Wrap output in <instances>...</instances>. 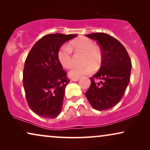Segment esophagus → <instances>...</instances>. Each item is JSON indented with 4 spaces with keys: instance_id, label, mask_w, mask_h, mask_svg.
I'll list each match as a JSON object with an SVG mask.
<instances>
[{
    "instance_id": "1",
    "label": "esophagus",
    "mask_w": 150,
    "mask_h": 150,
    "mask_svg": "<svg viewBox=\"0 0 150 150\" xmlns=\"http://www.w3.org/2000/svg\"><path fill=\"white\" fill-rule=\"evenodd\" d=\"M79 80V78H72L71 79V81H74V82H76Z\"/></svg>"
}]
</instances>
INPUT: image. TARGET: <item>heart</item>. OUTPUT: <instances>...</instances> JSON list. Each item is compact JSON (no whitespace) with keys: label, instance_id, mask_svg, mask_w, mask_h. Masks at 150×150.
<instances>
[{"label":"heart","instance_id":"heart-1","mask_svg":"<svg viewBox=\"0 0 150 150\" xmlns=\"http://www.w3.org/2000/svg\"><path fill=\"white\" fill-rule=\"evenodd\" d=\"M68 45H63L59 49L58 60L61 65L66 69L71 68L73 65L72 48L76 51L85 52L83 63L88 64L83 67H74L69 71V76L71 78H79L93 71V65L95 68L99 67L101 61V52L97 47L94 46L93 42L85 37H81L71 41Z\"/></svg>","mask_w":150,"mask_h":150}]
</instances>
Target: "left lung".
Listing matches in <instances>:
<instances>
[{
	"label": "left lung",
	"mask_w": 150,
	"mask_h": 150,
	"mask_svg": "<svg viewBox=\"0 0 150 150\" xmlns=\"http://www.w3.org/2000/svg\"><path fill=\"white\" fill-rule=\"evenodd\" d=\"M97 41L102 51L99 71L90 78L91 85L85 96L94 109H110L117 104L128 87L132 63L125 47L113 37L104 33L85 35ZM94 78L101 81L96 83Z\"/></svg>",
	"instance_id": "left-lung-1"
}]
</instances>
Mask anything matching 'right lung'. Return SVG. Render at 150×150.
<instances>
[{
    "instance_id": "1",
    "label": "right lung",
    "mask_w": 150,
    "mask_h": 150,
    "mask_svg": "<svg viewBox=\"0 0 150 150\" xmlns=\"http://www.w3.org/2000/svg\"><path fill=\"white\" fill-rule=\"evenodd\" d=\"M76 35L50 34L38 41L24 63L23 85L30 109L44 118L57 117L62 111L65 89L69 81L58 60V52Z\"/></svg>"
}]
</instances>
